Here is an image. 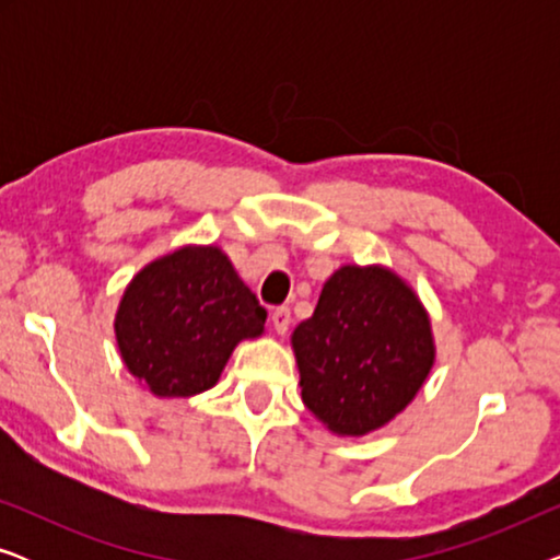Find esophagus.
<instances>
[{
	"mask_svg": "<svg viewBox=\"0 0 560 560\" xmlns=\"http://www.w3.org/2000/svg\"><path fill=\"white\" fill-rule=\"evenodd\" d=\"M270 318H272V326H275V331H278V334H288L290 324H293V316H290L288 305H280V308H275Z\"/></svg>",
	"mask_w": 560,
	"mask_h": 560,
	"instance_id": "1",
	"label": "esophagus"
}]
</instances>
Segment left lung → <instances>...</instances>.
I'll return each instance as SVG.
<instances>
[{
	"mask_svg": "<svg viewBox=\"0 0 560 560\" xmlns=\"http://www.w3.org/2000/svg\"><path fill=\"white\" fill-rule=\"evenodd\" d=\"M305 408L339 435H364L405 410L431 372V318L385 267L347 265L293 331Z\"/></svg>",
	"mask_w": 560,
	"mask_h": 560,
	"instance_id": "obj_1",
	"label": "left lung"
}]
</instances>
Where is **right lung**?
Returning a JSON list of instances; mask_svg holds the SVG:
<instances>
[{"label":"right lung","instance_id":"add662e5","mask_svg":"<svg viewBox=\"0 0 560 560\" xmlns=\"http://www.w3.org/2000/svg\"><path fill=\"white\" fill-rule=\"evenodd\" d=\"M267 311L219 247H183L135 275L114 331L127 370L158 397L217 385L242 339L265 331Z\"/></svg>","mask_w":560,"mask_h":560}]
</instances>
